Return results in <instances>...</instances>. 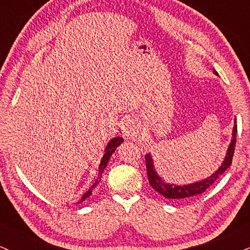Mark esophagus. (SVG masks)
<instances>
[{
	"instance_id": "34e87169",
	"label": "esophagus",
	"mask_w": 250,
	"mask_h": 250,
	"mask_svg": "<svg viewBox=\"0 0 250 250\" xmlns=\"http://www.w3.org/2000/svg\"><path fill=\"white\" fill-rule=\"evenodd\" d=\"M123 133L127 139H134L139 133V126L136 119L128 118L125 120L124 127H123Z\"/></svg>"
}]
</instances>
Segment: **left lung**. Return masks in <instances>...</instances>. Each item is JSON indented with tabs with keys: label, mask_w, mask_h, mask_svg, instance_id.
Listing matches in <instances>:
<instances>
[{
	"label": "left lung",
	"mask_w": 250,
	"mask_h": 250,
	"mask_svg": "<svg viewBox=\"0 0 250 250\" xmlns=\"http://www.w3.org/2000/svg\"><path fill=\"white\" fill-rule=\"evenodd\" d=\"M213 72L216 75L215 70H213ZM233 128V137H231V142L229 144V147L227 149V153H226L224 163L221 164V166L213 173L210 177H208L204 180L196 181V183L188 184V185H175V184H167L159 177L157 171L154 168L153 159H152L151 154L147 153L145 155V161H146V169H147V177L149 185H151L153 188L157 190L158 193H160L161 195L165 196L167 199H171V200H181V199H189L192 196L199 195L201 193H204L208 187H210L215 183L216 179L220 175L224 174V172L231 165V160H233V154L234 149H235V144H236V132H237V126L236 122Z\"/></svg>",
	"instance_id": "obj_1"
}]
</instances>
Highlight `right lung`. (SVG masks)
<instances>
[{"label": "right lung", "instance_id": "add662e5", "mask_svg": "<svg viewBox=\"0 0 250 250\" xmlns=\"http://www.w3.org/2000/svg\"><path fill=\"white\" fill-rule=\"evenodd\" d=\"M123 142H124V139H123L122 137H117V138H113V139H111L110 142H108V144L106 145V147H105V151H104V155H103L102 158V161L101 164H99V172H98V178L96 179L95 184L92 185V186L90 187L89 190H86V192L84 193L83 196H82L81 200L78 201V204H81V202H83L85 199H87L89 196L92 194V190L93 188H96L97 185H98L99 183H101V179H102V174L103 172H104V169L106 168L107 164H108V160H110L111 155L113 154V152L116 151V148L118 147V146L122 144Z\"/></svg>", "mask_w": 250, "mask_h": 250}]
</instances>
